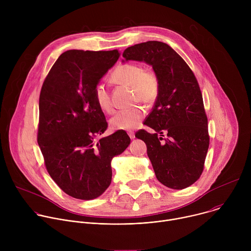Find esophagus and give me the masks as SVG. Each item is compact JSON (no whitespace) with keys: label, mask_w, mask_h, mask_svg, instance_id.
<instances>
[{"label":"esophagus","mask_w":251,"mask_h":251,"mask_svg":"<svg viewBox=\"0 0 251 251\" xmlns=\"http://www.w3.org/2000/svg\"><path fill=\"white\" fill-rule=\"evenodd\" d=\"M128 135H129V137H130L131 139H134V138H135V133H134V131H132V130L128 131Z\"/></svg>","instance_id":"obj_1"}]
</instances>
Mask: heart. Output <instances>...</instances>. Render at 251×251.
I'll list each match as a JSON object with an SVG mask.
<instances>
[{
	"label": "heart",
	"instance_id": "b5f03b06",
	"mask_svg": "<svg viewBox=\"0 0 251 251\" xmlns=\"http://www.w3.org/2000/svg\"><path fill=\"white\" fill-rule=\"evenodd\" d=\"M111 79L121 85L130 87L132 90V102L141 101L145 104H152L156 101L160 81L156 73L152 69H146L139 63H120L111 74ZM93 98L99 109L107 114L113 112V104L110 93L103 82H98L93 89ZM144 116V110L140 106H134L129 109L117 112L110 119L112 130H131L137 127Z\"/></svg>",
	"mask_w": 251,
	"mask_h": 251
}]
</instances>
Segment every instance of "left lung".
Wrapping results in <instances>:
<instances>
[{"mask_svg": "<svg viewBox=\"0 0 251 251\" xmlns=\"http://www.w3.org/2000/svg\"><path fill=\"white\" fill-rule=\"evenodd\" d=\"M122 55L151 64L159 77L158 97L144 121L154 133L141 129L135 136L146 143L158 181L174 190L186 189L200 178L209 145L198 80L187 62L161 42L134 45Z\"/></svg>", "mask_w": 251, "mask_h": 251, "instance_id": "1", "label": "left lung"}]
</instances>
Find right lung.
I'll use <instances>...</instances> for the list:
<instances>
[{"instance_id":"right-lung-1","label":"right lung","mask_w":251,"mask_h":251,"mask_svg":"<svg viewBox=\"0 0 251 251\" xmlns=\"http://www.w3.org/2000/svg\"><path fill=\"white\" fill-rule=\"evenodd\" d=\"M118 50L63 52L40 94L38 143L48 173L68 196L93 200L111 184V160L130 144L123 130L95 141L108 124L93 98L100 78L114 65Z\"/></svg>"}]
</instances>
